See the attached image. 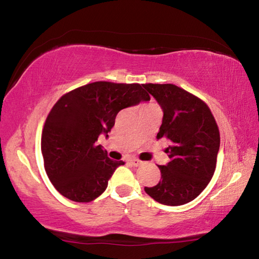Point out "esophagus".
Returning <instances> with one entry per match:
<instances>
[{
    "label": "esophagus",
    "mask_w": 259,
    "mask_h": 259,
    "mask_svg": "<svg viewBox=\"0 0 259 259\" xmlns=\"http://www.w3.org/2000/svg\"><path fill=\"white\" fill-rule=\"evenodd\" d=\"M129 163L133 165V166H140L142 164V161L140 159H137V158H134V159H130Z\"/></svg>",
    "instance_id": "1"
}]
</instances>
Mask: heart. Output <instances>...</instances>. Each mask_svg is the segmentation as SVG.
Returning <instances> with one entry per match:
<instances>
[{
	"label": "heart",
	"mask_w": 259,
	"mask_h": 259,
	"mask_svg": "<svg viewBox=\"0 0 259 259\" xmlns=\"http://www.w3.org/2000/svg\"><path fill=\"white\" fill-rule=\"evenodd\" d=\"M152 107H154V106H145V107H143V109H148V108H152Z\"/></svg>",
	"instance_id": "1"
}]
</instances>
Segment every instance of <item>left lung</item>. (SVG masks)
<instances>
[{"instance_id":"left-lung-1","label":"left lung","mask_w":259,"mask_h":259,"mask_svg":"<svg viewBox=\"0 0 259 259\" xmlns=\"http://www.w3.org/2000/svg\"><path fill=\"white\" fill-rule=\"evenodd\" d=\"M143 87L163 109L157 140L167 138L169 161L158 165L161 178L144 191L157 202L181 206L194 200L213 178L220 149V131L206 103L172 83H145Z\"/></svg>"}]
</instances>
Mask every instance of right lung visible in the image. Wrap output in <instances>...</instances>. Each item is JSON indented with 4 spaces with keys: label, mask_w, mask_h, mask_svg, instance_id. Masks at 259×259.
<instances>
[{
    "label": "right lung",
    "mask_w": 259,
    "mask_h": 259,
    "mask_svg": "<svg viewBox=\"0 0 259 259\" xmlns=\"http://www.w3.org/2000/svg\"><path fill=\"white\" fill-rule=\"evenodd\" d=\"M140 83L96 81L64 94L52 107L41 133L44 167L56 190L72 201L101 195L115 169L123 165L96 145L115 124L119 110L149 101Z\"/></svg>",
    "instance_id": "add662e5"
}]
</instances>
